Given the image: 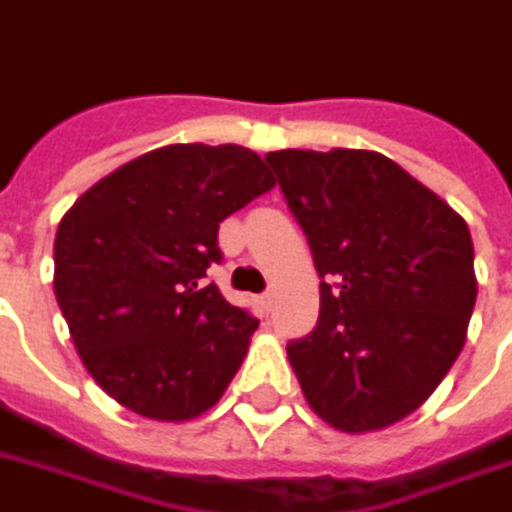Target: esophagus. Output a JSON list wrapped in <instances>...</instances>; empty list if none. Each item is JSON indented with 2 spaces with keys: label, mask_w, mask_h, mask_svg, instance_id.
<instances>
[{
  "label": "esophagus",
  "mask_w": 512,
  "mask_h": 512,
  "mask_svg": "<svg viewBox=\"0 0 512 512\" xmlns=\"http://www.w3.org/2000/svg\"><path fill=\"white\" fill-rule=\"evenodd\" d=\"M257 304H260V309H263V312H271V304H274V293L257 295Z\"/></svg>",
  "instance_id": "34e87169"
}]
</instances>
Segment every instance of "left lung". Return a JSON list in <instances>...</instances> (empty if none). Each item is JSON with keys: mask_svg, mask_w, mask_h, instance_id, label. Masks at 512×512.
Returning <instances> with one entry per match:
<instances>
[{"mask_svg": "<svg viewBox=\"0 0 512 512\" xmlns=\"http://www.w3.org/2000/svg\"><path fill=\"white\" fill-rule=\"evenodd\" d=\"M320 274L314 331L287 344L309 407L361 434L407 418L458 358L475 309L464 219L377 151H268Z\"/></svg>", "mask_w": 512, "mask_h": 512, "instance_id": "left-lung-1", "label": "left lung"}]
</instances>
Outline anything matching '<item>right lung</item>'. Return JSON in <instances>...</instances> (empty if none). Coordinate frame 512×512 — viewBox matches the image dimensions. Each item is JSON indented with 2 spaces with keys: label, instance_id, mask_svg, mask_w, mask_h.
Instances as JSON below:
<instances>
[{
  "label": "right lung",
  "instance_id": "obj_1",
  "mask_svg": "<svg viewBox=\"0 0 512 512\" xmlns=\"http://www.w3.org/2000/svg\"><path fill=\"white\" fill-rule=\"evenodd\" d=\"M274 187L244 146L179 143L143 154L75 200L56 230L54 293L102 391L154 420L214 407L260 320L206 271L219 222Z\"/></svg>",
  "mask_w": 512,
  "mask_h": 512
}]
</instances>
